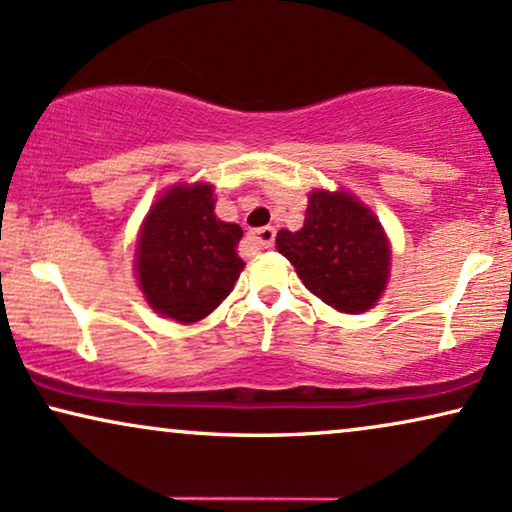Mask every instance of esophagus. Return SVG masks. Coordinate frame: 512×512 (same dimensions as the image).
I'll return each mask as SVG.
<instances>
[{
	"label": "esophagus",
	"mask_w": 512,
	"mask_h": 512,
	"mask_svg": "<svg viewBox=\"0 0 512 512\" xmlns=\"http://www.w3.org/2000/svg\"><path fill=\"white\" fill-rule=\"evenodd\" d=\"M251 244H254L256 249H270L272 242H275V228L272 225H265V228H258L251 232Z\"/></svg>",
	"instance_id": "esophagus-1"
}]
</instances>
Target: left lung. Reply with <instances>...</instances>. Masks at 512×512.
Masks as SVG:
<instances>
[{"label": "left lung", "mask_w": 512, "mask_h": 512, "mask_svg": "<svg viewBox=\"0 0 512 512\" xmlns=\"http://www.w3.org/2000/svg\"><path fill=\"white\" fill-rule=\"evenodd\" d=\"M275 244L305 289L338 313H364L386 291L390 242L371 209L348 192H310L303 228L280 230Z\"/></svg>", "instance_id": "left-lung-1"}]
</instances>
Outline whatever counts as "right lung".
<instances>
[{
	"label": "right lung",
	"mask_w": 512,
	"mask_h": 512,
	"mask_svg": "<svg viewBox=\"0 0 512 512\" xmlns=\"http://www.w3.org/2000/svg\"><path fill=\"white\" fill-rule=\"evenodd\" d=\"M214 204V185H174L152 204L138 235V287L155 313L181 324L216 310L244 270L242 228L216 218Z\"/></svg>",
	"instance_id": "obj_1"
}]
</instances>
